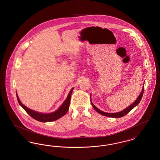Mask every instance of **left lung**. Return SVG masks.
Segmentation results:
<instances>
[{
    "label": "left lung",
    "instance_id": "left-lung-1",
    "mask_svg": "<svg viewBox=\"0 0 160 160\" xmlns=\"http://www.w3.org/2000/svg\"><path fill=\"white\" fill-rule=\"evenodd\" d=\"M143 92H144V86H143V88L142 89V91L140 95H139V97L137 98L136 101L133 104L130 105L129 107H128L127 108H125L123 111H121V112H118V113H106V112H102L101 110H100L99 109H98L97 107L95 106L92 103L91 101V102L92 106L93 107V108L99 114L106 116H107V117H110V118H121V117L124 116L125 115H126L127 113H128L132 108H134L135 107L137 106L139 104V102H140L141 99L142 98V97H143Z\"/></svg>",
    "mask_w": 160,
    "mask_h": 160
}]
</instances>
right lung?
<instances>
[{
  "mask_svg": "<svg viewBox=\"0 0 160 160\" xmlns=\"http://www.w3.org/2000/svg\"><path fill=\"white\" fill-rule=\"evenodd\" d=\"M72 91H73V88L71 89V90L69 93L67 99L64 101L63 104L60 107V108L58 110H56L53 113H47V114L38 113L37 112L33 111L32 110L28 108L25 106H24L23 104L20 102L17 95V98L19 104L23 107V109L27 112L28 114H29L32 118H33L34 119H35L38 121H40V122H51V121H56V120L58 119L59 118L64 116L67 113V112L68 110L69 107V103H70L71 97V94H72Z\"/></svg>",
  "mask_w": 160,
  "mask_h": 160,
  "instance_id": "add662e5",
  "label": "right lung"
}]
</instances>
